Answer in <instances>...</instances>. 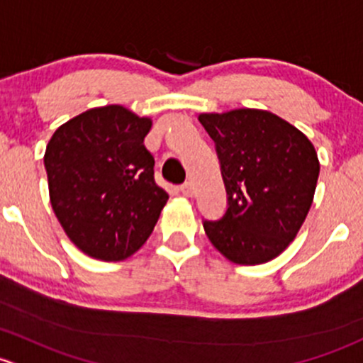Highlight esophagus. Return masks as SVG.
<instances>
[{
	"label": "esophagus",
	"mask_w": 363,
	"mask_h": 363,
	"mask_svg": "<svg viewBox=\"0 0 363 363\" xmlns=\"http://www.w3.org/2000/svg\"><path fill=\"white\" fill-rule=\"evenodd\" d=\"M180 190H182L183 196H186V197H192L194 194H196V190H194V185L190 182L183 183V185L180 186Z\"/></svg>",
	"instance_id": "esophagus-1"
}]
</instances>
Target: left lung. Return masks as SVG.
Segmentation results:
<instances>
[{"mask_svg":"<svg viewBox=\"0 0 363 363\" xmlns=\"http://www.w3.org/2000/svg\"><path fill=\"white\" fill-rule=\"evenodd\" d=\"M215 141L227 209L204 220L206 236L236 264L278 257L311 208L320 162L311 141L283 118L262 110H233L199 117Z\"/></svg>","mask_w":363,"mask_h":363,"instance_id":"1","label":"left lung"}]
</instances>
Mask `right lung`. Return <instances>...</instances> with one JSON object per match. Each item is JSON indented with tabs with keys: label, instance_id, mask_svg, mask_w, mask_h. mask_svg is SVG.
<instances>
[{
	"label": "right lung",
	"instance_id": "right-lung-1",
	"mask_svg": "<svg viewBox=\"0 0 363 363\" xmlns=\"http://www.w3.org/2000/svg\"><path fill=\"white\" fill-rule=\"evenodd\" d=\"M152 127L118 104L59 127L45 152L48 192L68 238L94 259L124 260L143 246L169 199L143 140Z\"/></svg>",
	"mask_w": 363,
	"mask_h": 363
}]
</instances>
